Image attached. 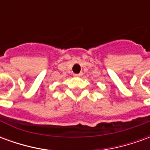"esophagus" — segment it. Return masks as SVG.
Masks as SVG:
<instances>
[{
  "label": "esophagus",
  "instance_id": "esophagus-1",
  "mask_svg": "<svg viewBox=\"0 0 150 150\" xmlns=\"http://www.w3.org/2000/svg\"><path fill=\"white\" fill-rule=\"evenodd\" d=\"M82 75H83V73H79V74H75L74 76H75V77H80Z\"/></svg>",
  "mask_w": 150,
  "mask_h": 150
}]
</instances>
